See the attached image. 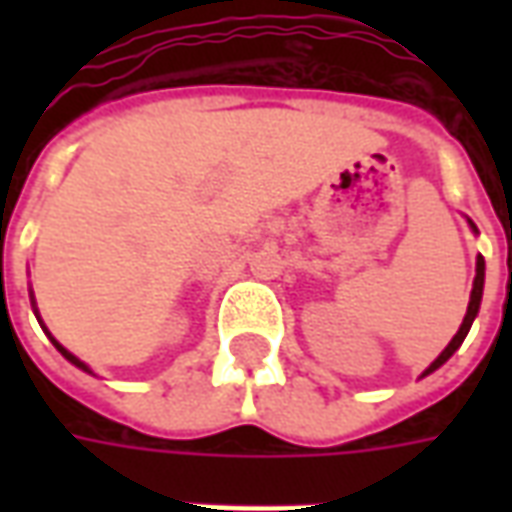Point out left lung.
<instances>
[{
	"label": "left lung",
	"mask_w": 512,
	"mask_h": 512,
	"mask_svg": "<svg viewBox=\"0 0 512 512\" xmlns=\"http://www.w3.org/2000/svg\"><path fill=\"white\" fill-rule=\"evenodd\" d=\"M469 227H472L474 233H477V227H474V222L469 219ZM483 285H485V260L483 257H477V274H474V285H472V296H469V307H466V315H463V323H461V329H458V334L452 337L450 343H447V348L441 351L433 362H430V367L422 373L419 378H425L430 376V373H436L447 359H450L458 348H461V343L466 340V334H469V329H472V323L474 318H477V312H480V301H483Z\"/></svg>",
	"instance_id": "left-lung-1"
}]
</instances>
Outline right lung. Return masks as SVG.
Wrapping results in <instances>:
<instances>
[{
  "label": "right lung",
  "mask_w": 512,
  "mask_h": 512,
  "mask_svg": "<svg viewBox=\"0 0 512 512\" xmlns=\"http://www.w3.org/2000/svg\"><path fill=\"white\" fill-rule=\"evenodd\" d=\"M32 310H35V315H38V304H35V296H32ZM38 321H40V315H38ZM40 326H43V321H40ZM43 332L49 334V340H51V343H54V348H57V351H60V354L65 356V359H68L71 365H76V367H79V370H84V373H93V370H90V365H84V362H82V359H79V356H73L71 351L65 348V345L57 343V340L51 337V332H49V329H46V326H43Z\"/></svg>",
  "instance_id": "add662e5"
}]
</instances>
